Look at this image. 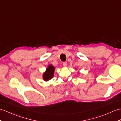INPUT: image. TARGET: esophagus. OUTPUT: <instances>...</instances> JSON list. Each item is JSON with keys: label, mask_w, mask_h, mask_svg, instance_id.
<instances>
[{"label": "esophagus", "mask_w": 121, "mask_h": 121, "mask_svg": "<svg viewBox=\"0 0 121 121\" xmlns=\"http://www.w3.org/2000/svg\"><path fill=\"white\" fill-rule=\"evenodd\" d=\"M63 65L64 67H66V66H67V62H63Z\"/></svg>", "instance_id": "obj_1"}]
</instances>
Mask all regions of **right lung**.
<instances>
[{"label":"right lung","mask_w":121,"mask_h":121,"mask_svg":"<svg viewBox=\"0 0 121 121\" xmlns=\"http://www.w3.org/2000/svg\"><path fill=\"white\" fill-rule=\"evenodd\" d=\"M55 69V66L52 64H49L43 74V79L45 81H47L52 79L54 75Z\"/></svg>","instance_id":"right-lung-1"}]
</instances>
